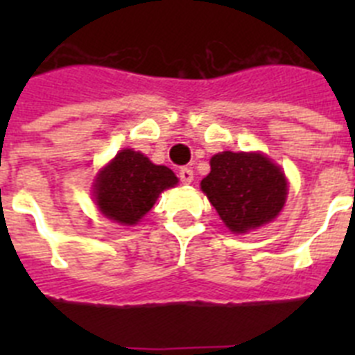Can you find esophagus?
<instances>
[{
    "label": "esophagus",
    "mask_w": 355,
    "mask_h": 355,
    "mask_svg": "<svg viewBox=\"0 0 355 355\" xmlns=\"http://www.w3.org/2000/svg\"><path fill=\"white\" fill-rule=\"evenodd\" d=\"M180 180H181V183H184V184L192 183V181H193V171H192V168H188V167L181 168Z\"/></svg>",
    "instance_id": "1"
}]
</instances>
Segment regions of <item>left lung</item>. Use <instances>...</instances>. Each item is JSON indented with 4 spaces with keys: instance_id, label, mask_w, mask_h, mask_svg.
I'll return each mask as SVG.
<instances>
[{
    "instance_id": "1",
    "label": "left lung",
    "mask_w": 355,
    "mask_h": 355,
    "mask_svg": "<svg viewBox=\"0 0 355 355\" xmlns=\"http://www.w3.org/2000/svg\"><path fill=\"white\" fill-rule=\"evenodd\" d=\"M209 174L200 181V190L231 233H249L281 213L288 181L268 156L224 150L209 159Z\"/></svg>"
}]
</instances>
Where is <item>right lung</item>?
Instances as JSON below:
<instances>
[{"instance_id": "add662e5", "label": "right lung", "mask_w": 355, "mask_h": 355, "mask_svg": "<svg viewBox=\"0 0 355 355\" xmlns=\"http://www.w3.org/2000/svg\"><path fill=\"white\" fill-rule=\"evenodd\" d=\"M178 184L174 172L155 165L133 149H122L94 181L99 211L122 225H135L155 206L159 193Z\"/></svg>"}]
</instances>
